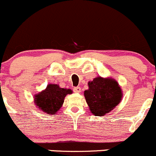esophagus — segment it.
<instances>
[{"instance_id": "esophagus-1", "label": "esophagus", "mask_w": 156, "mask_h": 156, "mask_svg": "<svg viewBox=\"0 0 156 156\" xmlns=\"http://www.w3.org/2000/svg\"><path fill=\"white\" fill-rule=\"evenodd\" d=\"M73 91L76 93H79V92H81V88H80V87H75V88H73Z\"/></svg>"}]
</instances>
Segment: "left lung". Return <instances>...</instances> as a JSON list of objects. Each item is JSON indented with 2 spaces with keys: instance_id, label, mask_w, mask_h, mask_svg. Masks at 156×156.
Wrapping results in <instances>:
<instances>
[{
  "instance_id": "1",
  "label": "left lung",
  "mask_w": 156,
  "mask_h": 156,
  "mask_svg": "<svg viewBox=\"0 0 156 156\" xmlns=\"http://www.w3.org/2000/svg\"><path fill=\"white\" fill-rule=\"evenodd\" d=\"M88 89L84 91L89 110L96 116H104L121 102L122 90L117 81L112 78L98 76L88 83Z\"/></svg>"
}]
</instances>
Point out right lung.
Returning a JSON list of instances; mask_svg holds the SVG:
<instances>
[{"label": "right lung", "mask_w": 156, "mask_h": 156, "mask_svg": "<svg viewBox=\"0 0 156 156\" xmlns=\"http://www.w3.org/2000/svg\"><path fill=\"white\" fill-rule=\"evenodd\" d=\"M71 93L72 91L69 88H62L58 85L48 84L44 90L34 94V104L41 112L48 115L57 114L63 105L65 96Z\"/></svg>", "instance_id": "obj_1"}]
</instances>
